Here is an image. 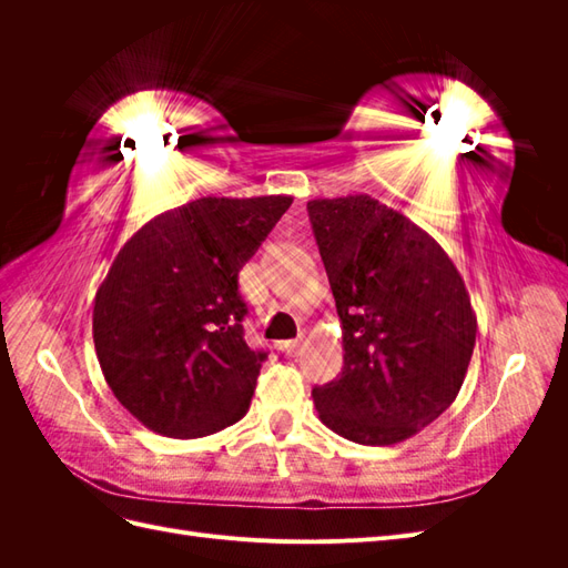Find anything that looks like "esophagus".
Segmentation results:
<instances>
[{
	"instance_id": "obj_1",
	"label": "esophagus",
	"mask_w": 568,
	"mask_h": 568,
	"mask_svg": "<svg viewBox=\"0 0 568 568\" xmlns=\"http://www.w3.org/2000/svg\"><path fill=\"white\" fill-rule=\"evenodd\" d=\"M282 351H284L286 355H296V353L301 351V338H294V341H284V343H282Z\"/></svg>"
}]
</instances>
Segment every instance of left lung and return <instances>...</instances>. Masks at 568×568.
<instances>
[{
	"label": "left lung",
	"mask_w": 568,
	"mask_h": 568,
	"mask_svg": "<svg viewBox=\"0 0 568 568\" xmlns=\"http://www.w3.org/2000/svg\"><path fill=\"white\" fill-rule=\"evenodd\" d=\"M343 329V369L315 386L324 426L359 445L407 440L453 405L476 343L457 267L434 236L367 194L307 201Z\"/></svg>",
	"instance_id": "1"
}]
</instances>
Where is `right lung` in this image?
I'll return each mask as SVG.
<instances>
[{"mask_svg": "<svg viewBox=\"0 0 568 568\" xmlns=\"http://www.w3.org/2000/svg\"><path fill=\"white\" fill-rule=\"evenodd\" d=\"M291 201L196 199L118 251L94 298V348L118 403L151 432L201 438L248 412L267 353L244 341L239 270Z\"/></svg>", "mask_w": 568, "mask_h": 568, "instance_id": "right-lung-1", "label": "right lung"}]
</instances>
